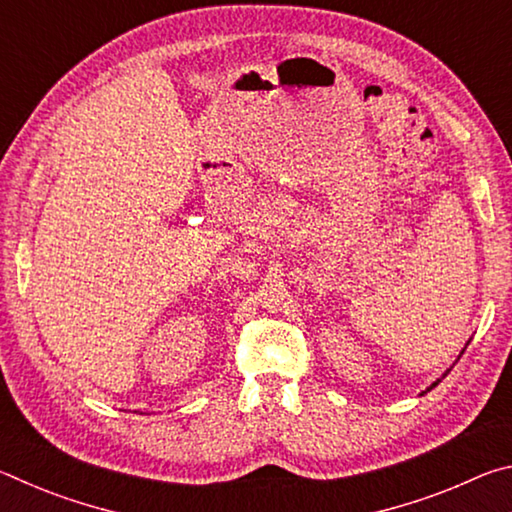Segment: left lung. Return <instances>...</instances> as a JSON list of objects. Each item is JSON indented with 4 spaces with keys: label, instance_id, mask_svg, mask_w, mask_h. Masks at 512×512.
<instances>
[{
    "label": "left lung",
    "instance_id": "left-lung-1",
    "mask_svg": "<svg viewBox=\"0 0 512 512\" xmlns=\"http://www.w3.org/2000/svg\"><path fill=\"white\" fill-rule=\"evenodd\" d=\"M467 343H470V341H467ZM463 352H465V348H463ZM463 352H461V354H463ZM461 354H458V359H461ZM449 370H452V368H449ZM449 370H447V372H449ZM447 372H445V375H443V377H447ZM443 377H440V379H443ZM440 379H436V381H433V384H431V386L427 388V391H422L420 395H424V393H429V391H431V388H436V386L440 384Z\"/></svg>",
    "mask_w": 512,
    "mask_h": 512
}]
</instances>
